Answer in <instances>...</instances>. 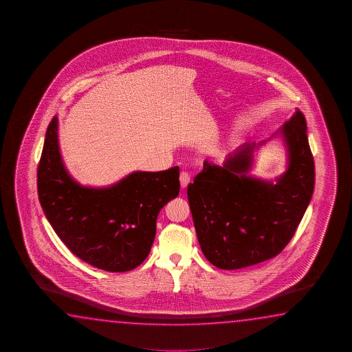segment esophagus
I'll return each mask as SVG.
<instances>
[{"instance_id":"esophagus-1","label":"esophagus","mask_w":352,"mask_h":352,"mask_svg":"<svg viewBox=\"0 0 352 352\" xmlns=\"http://www.w3.org/2000/svg\"><path fill=\"white\" fill-rule=\"evenodd\" d=\"M190 181H191L190 173L182 171L181 175H179V185H181V188H186V187L188 186V184H190Z\"/></svg>"}]
</instances>
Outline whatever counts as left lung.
I'll list each match as a JSON object with an SVG mask.
<instances>
[{"label":"left lung","instance_id":"left-lung-1","mask_svg":"<svg viewBox=\"0 0 352 352\" xmlns=\"http://www.w3.org/2000/svg\"><path fill=\"white\" fill-rule=\"evenodd\" d=\"M274 135L287 150V170L276 184L248 175L263 142L244 144L223 166L204 161L188 185L198 243L215 267L238 270L277 256L308 208L316 167L303 113L297 109Z\"/></svg>","mask_w":352,"mask_h":352}]
</instances>
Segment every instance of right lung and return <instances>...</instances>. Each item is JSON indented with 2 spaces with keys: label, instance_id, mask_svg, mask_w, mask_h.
Wrapping results in <instances>:
<instances>
[{
  "label": "right lung",
  "instance_id": "right-lung-1",
  "mask_svg": "<svg viewBox=\"0 0 352 352\" xmlns=\"http://www.w3.org/2000/svg\"><path fill=\"white\" fill-rule=\"evenodd\" d=\"M36 177L54 232L74 255L109 272L131 271L148 257L157 214L179 192L177 166L135 171L103 188L80 185L60 155L56 116L47 129Z\"/></svg>",
  "mask_w": 352,
  "mask_h": 352
}]
</instances>
